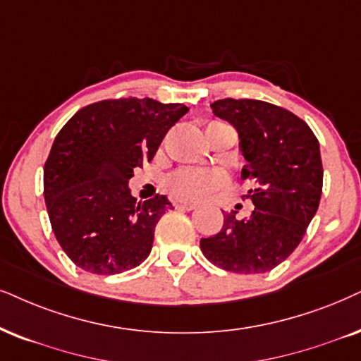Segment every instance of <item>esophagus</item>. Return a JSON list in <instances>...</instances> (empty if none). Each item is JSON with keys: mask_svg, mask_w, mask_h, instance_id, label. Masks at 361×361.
<instances>
[{"mask_svg": "<svg viewBox=\"0 0 361 361\" xmlns=\"http://www.w3.org/2000/svg\"><path fill=\"white\" fill-rule=\"evenodd\" d=\"M175 208H178V209H186V212H191V209L198 208V203H195V202H175Z\"/></svg>", "mask_w": 361, "mask_h": 361, "instance_id": "esophagus-1", "label": "esophagus"}]
</instances>
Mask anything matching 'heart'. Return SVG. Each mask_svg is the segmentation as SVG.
Returning <instances> with one entry per match:
<instances>
[{
	"instance_id": "1",
	"label": "heart",
	"mask_w": 361,
	"mask_h": 361,
	"mask_svg": "<svg viewBox=\"0 0 361 361\" xmlns=\"http://www.w3.org/2000/svg\"><path fill=\"white\" fill-rule=\"evenodd\" d=\"M223 183V178L218 173L204 170H180L171 175L166 181V188L176 198L196 200L204 198Z\"/></svg>"
}]
</instances>
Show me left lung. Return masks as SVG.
Wrapping results in <instances>:
<instances>
[{
	"label": "left lung",
	"mask_w": 361,
	"mask_h": 361,
	"mask_svg": "<svg viewBox=\"0 0 361 361\" xmlns=\"http://www.w3.org/2000/svg\"><path fill=\"white\" fill-rule=\"evenodd\" d=\"M213 115L238 133L245 165L241 180L255 209L248 218L223 213L221 230L200 246L223 270L255 275L278 267L293 253L317 214L322 198L320 143L310 126L288 109L258 99H218Z\"/></svg>",
	"instance_id": "8db88e82"
}]
</instances>
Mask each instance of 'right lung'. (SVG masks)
<instances>
[{"label": "right lung", "instance_id": "obj_1", "mask_svg": "<svg viewBox=\"0 0 361 361\" xmlns=\"http://www.w3.org/2000/svg\"><path fill=\"white\" fill-rule=\"evenodd\" d=\"M186 113L152 98L108 99L61 128L44 165V202L58 243L81 270L116 275L148 258L154 226L173 207L165 195L138 202L128 185Z\"/></svg>", "mask_w": 361, "mask_h": 361}]
</instances>
